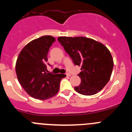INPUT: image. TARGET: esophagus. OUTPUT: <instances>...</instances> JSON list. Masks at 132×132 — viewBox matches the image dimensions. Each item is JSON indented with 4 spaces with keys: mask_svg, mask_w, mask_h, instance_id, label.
Instances as JSON below:
<instances>
[{
    "mask_svg": "<svg viewBox=\"0 0 132 132\" xmlns=\"http://www.w3.org/2000/svg\"><path fill=\"white\" fill-rule=\"evenodd\" d=\"M66 75H67V77H70L71 76V74H69V73H66Z\"/></svg>",
    "mask_w": 132,
    "mask_h": 132,
    "instance_id": "1",
    "label": "esophagus"
}]
</instances>
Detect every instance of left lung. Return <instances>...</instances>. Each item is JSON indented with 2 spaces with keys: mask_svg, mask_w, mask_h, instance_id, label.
Here are the masks:
<instances>
[{
  "mask_svg": "<svg viewBox=\"0 0 132 132\" xmlns=\"http://www.w3.org/2000/svg\"><path fill=\"white\" fill-rule=\"evenodd\" d=\"M62 45L75 65L81 66L78 75L80 85L75 87L79 94L90 96L101 91L110 80L114 61L104 44L85 37H59Z\"/></svg>",
  "mask_w": 132,
  "mask_h": 132,
  "instance_id": "obj_1",
  "label": "left lung"
}]
</instances>
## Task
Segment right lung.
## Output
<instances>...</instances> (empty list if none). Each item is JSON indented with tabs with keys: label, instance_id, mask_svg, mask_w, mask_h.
Listing matches in <instances>:
<instances>
[{
	"label": "right lung",
	"instance_id": "right-lung-1",
	"mask_svg": "<svg viewBox=\"0 0 132 132\" xmlns=\"http://www.w3.org/2000/svg\"><path fill=\"white\" fill-rule=\"evenodd\" d=\"M55 41L44 36L31 41L21 50L16 63V73L20 84L31 97L46 100L54 96L59 90L60 81L65 75L47 71V53Z\"/></svg>",
	"mask_w": 132,
	"mask_h": 132
}]
</instances>
